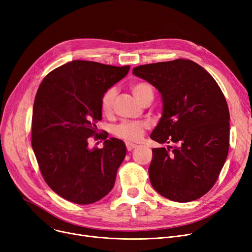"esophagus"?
Masks as SVG:
<instances>
[{"label": "esophagus", "instance_id": "esophagus-1", "mask_svg": "<svg viewBox=\"0 0 252 252\" xmlns=\"http://www.w3.org/2000/svg\"><path fill=\"white\" fill-rule=\"evenodd\" d=\"M126 150L127 151H131V150H134L135 148L138 147L136 144H131V143H126Z\"/></svg>", "mask_w": 252, "mask_h": 252}]
</instances>
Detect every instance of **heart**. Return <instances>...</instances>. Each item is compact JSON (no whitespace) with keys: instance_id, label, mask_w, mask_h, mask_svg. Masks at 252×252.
<instances>
[{"instance_id":"b5f03b06","label":"heart","mask_w":252,"mask_h":252,"mask_svg":"<svg viewBox=\"0 0 252 252\" xmlns=\"http://www.w3.org/2000/svg\"><path fill=\"white\" fill-rule=\"evenodd\" d=\"M133 95L139 103H142L147 97L153 98L152 87L146 83H139L131 87ZM116 96V89L110 88L104 93L101 99V110L104 114L108 115L113 108V103ZM147 128V125L143 122H124L113 128L115 137L127 143L138 142L142 139Z\"/></svg>"}]
</instances>
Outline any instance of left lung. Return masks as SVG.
<instances>
[{
  "label": "left lung",
  "instance_id": "obj_1",
  "mask_svg": "<svg viewBox=\"0 0 252 252\" xmlns=\"http://www.w3.org/2000/svg\"><path fill=\"white\" fill-rule=\"evenodd\" d=\"M133 74L161 94L162 116L150 138L174 144L152 149V187L173 201L198 199L213 188L229 151L230 113L220 88L186 59L140 65Z\"/></svg>",
  "mask_w": 252,
  "mask_h": 252
}]
</instances>
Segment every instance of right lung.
I'll use <instances>...</instances> for the list:
<instances>
[{
	"mask_svg": "<svg viewBox=\"0 0 252 252\" xmlns=\"http://www.w3.org/2000/svg\"><path fill=\"white\" fill-rule=\"evenodd\" d=\"M129 65L73 60L52 70L36 92L32 146L48 186L76 204L99 201L113 188L126 147L116 138L89 148L102 119L104 93L123 79Z\"/></svg>",
	"mask_w": 252,
	"mask_h": 252,
	"instance_id": "1",
	"label": "right lung"
}]
</instances>
